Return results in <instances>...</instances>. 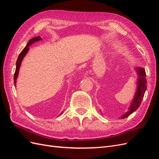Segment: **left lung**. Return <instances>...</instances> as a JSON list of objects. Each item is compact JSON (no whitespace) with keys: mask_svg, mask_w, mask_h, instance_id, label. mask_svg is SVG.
<instances>
[{"mask_svg":"<svg viewBox=\"0 0 159 159\" xmlns=\"http://www.w3.org/2000/svg\"><path fill=\"white\" fill-rule=\"evenodd\" d=\"M137 72L139 77H140V78L139 79L138 81V88L137 90V92L131 103V105L129 108V111L125 114L123 115L121 117L122 119L126 118L129 115L133 113L134 111H136L139 108V107L140 106V105L142 102L144 95H145V92L147 89V80L145 78V71L144 70V68H137Z\"/></svg>","mask_w":159,"mask_h":159,"instance_id":"obj_1","label":"left lung"}]
</instances>
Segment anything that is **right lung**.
Returning a JSON list of instances; mask_svg holds the SVG:
<instances>
[{
    "instance_id": "obj_1",
    "label": "right lung",
    "mask_w": 159,
    "mask_h": 159,
    "mask_svg": "<svg viewBox=\"0 0 159 159\" xmlns=\"http://www.w3.org/2000/svg\"><path fill=\"white\" fill-rule=\"evenodd\" d=\"M41 39H42V38L40 36H36V37H34V38H32V39H30L29 40V42H28L26 46L22 50V51L20 52V54H19V56L18 57L17 61H16V67L15 73H14V84H15L16 82V80L17 77H18V70H19V68H20V64H21L22 60L23 59V57H25V56L26 54V53L28 52V50H29V48H28V46H30L32 44V43L35 42L36 41H38V40H40Z\"/></svg>"
}]
</instances>
